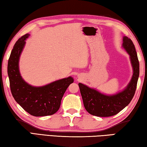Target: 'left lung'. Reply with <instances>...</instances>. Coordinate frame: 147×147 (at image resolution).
Instances as JSON below:
<instances>
[{
  "instance_id": "1",
  "label": "left lung",
  "mask_w": 147,
  "mask_h": 147,
  "mask_svg": "<svg viewBox=\"0 0 147 147\" xmlns=\"http://www.w3.org/2000/svg\"><path fill=\"white\" fill-rule=\"evenodd\" d=\"M123 46L130 56L134 69L130 83L124 91L112 96L101 94L96 90L79 83L84 107L89 114L98 117L116 115L130 103L134 96L140 75V63L132 40L127 37H123Z\"/></svg>"
}]
</instances>
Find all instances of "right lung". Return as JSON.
I'll return each mask as SVG.
<instances>
[{
	"instance_id": "right-lung-1",
	"label": "right lung",
	"mask_w": 147,
	"mask_h": 147,
	"mask_svg": "<svg viewBox=\"0 0 147 147\" xmlns=\"http://www.w3.org/2000/svg\"><path fill=\"white\" fill-rule=\"evenodd\" d=\"M28 36L26 34L19 38L10 54L7 63L10 90L17 103L30 115L37 117L53 115L60 108L63 95L74 79L69 77L42 87H33L26 83L20 75L19 60Z\"/></svg>"
}]
</instances>
